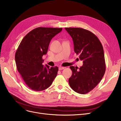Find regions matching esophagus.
Wrapping results in <instances>:
<instances>
[{"label": "esophagus", "instance_id": "34e87169", "mask_svg": "<svg viewBox=\"0 0 121 121\" xmlns=\"http://www.w3.org/2000/svg\"><path fill=\"white\" fill-rule=\"evenodd\" d=\"M65 69V67H60L59 68V70H63Z\"/></svg>", "mask_w": 121, "mask_h": 121}]
</instances>
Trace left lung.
Wrapping results in <instances>:
<instances>
[{
  "mask_svg": "<svg viewBox=\"0 0 121 121\" xmlns=\"http://www.w3.org/2000/svg\"><path fill=\"white\" fill-rule=\"evenodd\" d=\"M65 29L73 39L75 52L83 63L78 70V67H70L72 75L69 79V85L75 92L85 94L98 85L105 72L103 46L97 36L88 30Z\"/></svg>",
  "mask_w": 121,
  "mask_h": 121,
  "instance_id": "8db88e82",
  "label": "left lung"
}]
</instances>
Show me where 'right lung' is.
<instances>
[{
	"label": "right lung",
	"mask_w": 121,
	"mask_h": 121,
	"mask_svg": "<svg viewBox=\"0 0 121 121\" xmlns=\"http://www.w3.org/2000/svg\"><path fill=\"white\" fill-rule=\"evenodd\" d=\"M62 28L39 27L26 35L15 53L18 71L31 90L42 91L49 87L57 75L58 68L43 65L51 39Z\"/></svg>",
	"instance_id": "right-lung-1"
}]
</instances>
